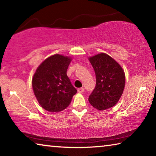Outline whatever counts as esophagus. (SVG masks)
<instances>
[{
    "instance_id": "34e87169",
    "label": "esophagus",
    "mask_w": 156,
    "mask_h": 156,
    "mask_svg": "<svg viewBox=\"0 0 156 156\" xmlns=\"http://www.w3.org/2000/svg\"><path fill=\"white\" fill-rule=\"evenodd\" d=\"M84 89L83 87H80V88L78 89V93H83V92H84Z\"/></svg>"
}]
</instances>
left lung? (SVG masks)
<instances>
[{"label":"left lung","mask_w":156,"mask_h":156,"mask_svg":"<svg viewBox=\"0 0 156 156\" xmlns=\"http://www.w3.org/2000/svg\"><path fill=\"white\" fill-rule=\"evenodd\" d=\"M96 73V87L89 102L98 110L114 106L120 98L125 84V75L120 65L104 53L89 58Z\"/></svg>","instance_id":"8db88e82"}]
</instances>
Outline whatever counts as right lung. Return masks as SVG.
I'll return each instance as SVG.
<instances>
[{"instance_id": "right-lung-1", "label": "right lung", "mask_w": 156, "mask_h": 156, "mask_svg": "<svg viewBox=\"0 0 156 156\" xmlns=\"http://www.w3.org/2000/svg\"><path fill=\"white\" fill-rule=\"evenodd\" d=\"M70 62V58L55 54L44 60L34 73V94L41 106L48 112L65 109L77 92L67 75Z\"/></svg>"}]
</instances>
